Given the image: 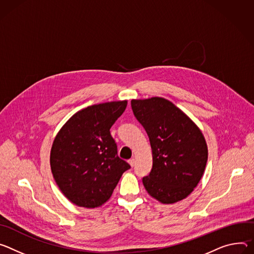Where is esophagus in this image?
<instances>
[{
    "mask_svg": "<svg viewBox=\"0 0 254 254\" xmlns=\"http://www.w3.org/2000/svg\"><path fill=\"white\" fill-rule=\"evenodd\" d=\"M128 162H129V164H130L131 167H133V166L135 165V159H134V158H131Z\"/></svg>",
    "mask_w": 254,
    "mask_h": 254,
    "instance_id": "1",
    "label": "esophagus"
}]
</instances>
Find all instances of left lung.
I'll return each mask as SVG.
<instances>
[{"instance_id":"obj_1","label":"left lung","mask_w":254,"mask_h":254,"mask_svg":"<svg viewBox=\"0 0 254 254\" xmlns=\"http://www.w3.org/2000/svg\"><path fill=\"white\" fill-rule=\"evenodd\" d=\"M131 107L152 151L151 172L142 179L145 190L162 204L186 199L200 183L208 160L202 131L166 99L132 100Z\"/></svg>"}]
</instances>
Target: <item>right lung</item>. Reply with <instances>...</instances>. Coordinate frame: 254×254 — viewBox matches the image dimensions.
<instances>
[{
	"label": "right lung",
	"instance_id": "add662e5",
	"mask_svg": "<svg viewBox=\"0 0 254 254\" xmlns=\"http://www.w3.org/2000/svg\"><path fill=\"white\" fill-rule=\"evenodd\" d=\"M126 107V100L87 107L72 115L56 134L50 150L51 173L72 204L101 207L130 168L117 155L110 133Z\"/></svg>",
	"mask_w": 254,
	"mask_h": 254
}]
</instances>
